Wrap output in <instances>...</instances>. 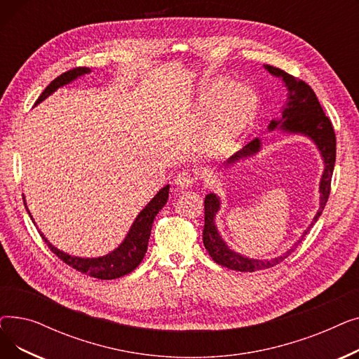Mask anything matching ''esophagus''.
<instances>
[{"label":"esophagus","mask_w":359,"mask_h":359,"mask_svg":"<svg viewBox=\"0 0 359 359\" xmlns=\"http://www.w3.org/2000/svg\"><path fill=\"white\" fill-rule=\"evenodd\" d=\"M199 175H198V170L196 168H192V167H187V168H183L182 172L177 173L176 179H175V183L177 186V189H187V187H191L194 183H196Z\"/></svg>","instance_id":"esophagus-1"}]
</instances>
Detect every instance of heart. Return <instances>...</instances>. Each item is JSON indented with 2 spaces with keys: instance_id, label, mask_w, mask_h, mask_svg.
Masks as SVG:
<instances>
[{
  "instance_id": "heart-1",
  "label": "heart",
  "mask_w": 359,
  "mask_h": 359,
  "mask_svg": "<svg viewBox=\"0 0 359 359\" xmlns=\"http://www.w3.org/2000/svg\"><path fill=\"white\" fill-rule=\"evenodd\" d=\"M257 109L256 93L248 86L221 79L206 90L198 103L202 123L215 119L205 135V149L211 156H227L236 148L244 130L252 123Z\"/></svg>"
}]
</instances>
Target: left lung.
Segmentation results:
<instances>
[{"label":"left lung","mask_w":359,"mask_h":359,"mask_svg":"<svg viewBox=\"0 0 359 359\" xmlns=\"http://www.w3.org/2000/svg\"><path fill=\"white\" fill-rule=\"evenodd\" d=\"M265 69H268L272 75H275V77H279L288 90L287 104L282 107V119L271 121L268 129L273 130L279 128L282 132H285V134H301L304 137H309L317 145L320 154L323 157L325 170L318 186L320 208L316 217L313 218L311 224L309 225V229L303 233V236L299 237V240L288 252L273 259L262 260V259H250V257L243 256L227 246V243L221 238L215 225V215L219 211V206H221L219 198L215 194L206 195L205 196V225H203V233H202L203 246L206 250H208L212 260L217 262L218 265L229 268L231 271H238V272H255L260 269L272 268L284 259H287L291 255V252H294V249L298 246V244L304 240V237L307 236L314 222L318 219L320 215H322L326 202L329 199L332 175H333L334 160H336L334 130L330 119L325 115L322 106H320L313 88L303 80H299L294 77V75L287 74L285 71H282L276 67L265 65ZM260 148H262V141L259 138H255L248 145H244L240 151H237L233 157L227 160V163H224V165L230 167L240 160L253 157L255 154L259 153Z\"/></svg>","instance_id":"8db88e82"}]
</instances>
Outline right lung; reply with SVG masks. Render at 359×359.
Returning <instances> with one entry per match:
<instances>
[{"mask_svg": "<svg viewBox=\"0 0 359 359\" xmlns=\"http://www.w3.org/2000/svg\"><path fill=\"white\" fill-rule=\"evenodd\" d=\"M90 71H91L90 68L79 67V68H74V69H69V71L61 74L60 77H56L43 90L39 99L36 100L34 106L43 102L48 96H50V94L58 90L60 87L69 84L75 79L81 77V75H84V74H88ZM168 189H170V184H165L163 189H160L158 194L147 203L145 208L138 214L134 224H132V227H130L129 233L126 234L125 240L119 244L115 250L107 253L106 256L91 257V259L71 256L68 253L58 250L55 246H52V244L48 241V238L41 231L39 233H41L42 238L45 240V243L49 246V249L62 262H65L67 265L74 268L75 271H79L87 276L97 278V279L121 278V276L128 275L129 272L134 271L142 262L147 248H148V240H149L151 229H153L154 218L158 214V211L163 210V206L165 205V202L168 199ZM25 205H26V201H25ZM27 212H29V210H27ZM29 215H30V212H29Z\"/></svg>", "mask_w": 359, "mask_h": 359, "instance_id": "1", "label": "right lung"}]
</instances>
